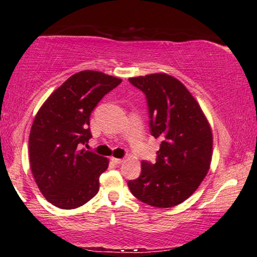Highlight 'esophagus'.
<instances>
[{
	"label": "esophagus",
	"mask_w": 257,
	"mask_h": 257,
	"mask_svg": "<svg viewBox=\"0 0 257 257\" xmlns=\"http://www.w3.org/2000/svg\"><path fill=\"white\" fill-rule=\"evenodd\" d=\"M111 162H113L114 164L120 165V164L123 163V160H122V158H115V157H111Z\"/></svg>",
	"instance_id": "34e87169"
}]
</instances>
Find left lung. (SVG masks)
Segmentation results:
<instances>
[{
  "label": "left lung",
  "instance_id": "8db88e82",
  "mask_svg": "<svg viewBox=\"0 0 257 257\" xmlns=\"http://www.w3.org/2000/svg\"><path fill=\"white\" fill-rule=\"evenodd\" d=\"M129 81L146 95L151 135L162 140L156 163L142 161V172L129 180V190L154 207H173L186 200L207 175L213 147L211 127L178 79L155 73Z\"/></svg>",
  "mask_w": 257,
  "mask_h": 257
}]
</instances>
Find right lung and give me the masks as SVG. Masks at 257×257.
I'll return each instance as SVG.
<instances>
[{"mask_svg": "<svg viewBox=\"0 0 257 257\" xmlns=\"http://www.w3.org/2000/svg\"><path fill=\"white\" fill-rule=\"evenodd\" d=\"M121 81L102 72H78L36 115L29 137L31 171L43 196L57 207L77 208L99 191V177L108 160L81 148L92 137L93 109Z\"/></svg>", "mask_w": 257, "mask_h": 257, "instance_id": "1", "label": "right lung"}]
</instances>
